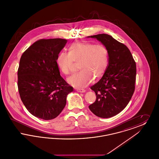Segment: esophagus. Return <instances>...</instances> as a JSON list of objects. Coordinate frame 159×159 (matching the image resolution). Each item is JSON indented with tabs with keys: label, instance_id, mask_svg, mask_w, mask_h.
<instances>
[{
	"label": "esophagus",
	"instance_id": "1",
	"mask_svg": "<svg viewBox=\"0 0 159 159\" xmlns=\"http://www.w3.org/2000/svg\"><path fill=\"white\" fill-rule=\"evenodd\" d=\"M77 91L78 92H82V93L85 92V90L84 89H77Z\"/></svg>",
	"mask_w": 159,
	"mask_h": 159
}]
</instances>
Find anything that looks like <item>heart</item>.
Wrapping results in <instances>:
<instances>
[{
    "mask_svg": "<svg viewBox=\"0 0 159 159\" xmlns=\"http://www.w3.org/2000/svg\"><path fill=\"white\" fill-rule=\"evenodd\" d=\"M109 61L108 51L103 45L87 42H76L69 46L68 53L61 52L57 57V64L65 75L71 73L75 62L79 63L80 70L67 79L68 83L76 88L88 86L92 79L103 75Z\"/></svg>",
    "mask_w": 159,
    "mask_h": 159,
    "instance_id": "obj_1",
    "label": "heart"
}]
</instances>
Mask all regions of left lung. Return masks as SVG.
Wrapping results in <instances>:
<instances>
[{
    "instance_id": "obj_1",
    "label": "left lung",
    "mask_w": 159,
    "mask_h": 159,
    "mask_svg": "<svg viewBox=\"0 0 159 159\" xmlns=\"http://www.w3.org/2000/svg\"><path fill=\"white\" fill-rule=\"evenodd\" d=\"M91 38H96L107 48L109 61L102 78L91 87L97 98L89 108L98 117L109 118L121 112L134 93L136 62L128 48L110 35L98 34Z\"/></svg>"
}]
</instances>
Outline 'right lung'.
Returning <instances> with one entry per match:
<instances>
[{
  "instance_id": "right-lung-1",
  "label": "right lung",
  "mask_w": 159,
  "mask_h": 159,
  "mask_svg": "<svg viewBox=\"0 0 159 159\" xmlns=\"http://www.w3.org/2000/svg\"><path fill=\"white\" fill-rule=\"evenodd\" d=\"M67 40L40 39L26 49L18 69L21 99L32 115L44 120L57 117L73 88L61 76L57 57Z\"/></svg>"
}]
</instances>
